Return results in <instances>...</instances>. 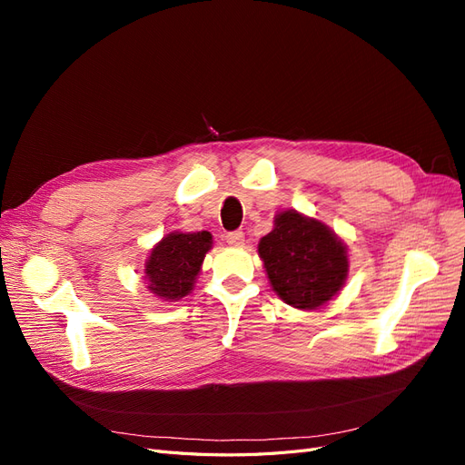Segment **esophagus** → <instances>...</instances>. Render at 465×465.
<instances>
[{"label": "esophagus", "mask_w": 465, "mask_h": 465, "mask_svg": "<svg viewBox=\"0 0 465 465\" xmlns=\"http://www.w3.org/2000/svg\"><path fill=\"white\" fill-rule=\"evenodd\" d=\"M227 242L231 246H242L244 244V232L242 231H232L227 234Z\"/></svg>", "instance_id": "obj_1"}]
</instances>
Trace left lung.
Here are the masks:
<instances>
[{"label":"left lung","instance_id":"left-lung-1","mask_svg":"<svg viewBox=\"0 0 465 465\" xmlns=\"http://www.w3.org/2000/svg\"><path fill=\"white\" fill-rule=\"evenodd\" d=\"M267 279L281 301L316 311L331 301L349 272L347 246L326 224L289 209L258 244Z\"/></svg>","mask_w":465,"mask_h":465}]
</instances>
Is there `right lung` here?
<instances>
[{
	"instance_id": "obj_1",
	"label": "right lung",
	"mask_w": 465,
	"mask_h": 465,
	"mask_svg": "<svg viewBox=\"0 0 465 465\" xmlns=\"http://www.w3.org/2000/svg\"><path fill=\"white\" fill-rule=\"evenodd\" d=\"M213 236L202 232H171L151 250L145 262L147 289L163 301H180L192 292Z\"/></svg>"
}]
</instances>
